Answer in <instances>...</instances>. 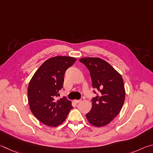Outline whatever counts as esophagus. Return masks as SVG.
<instances>
[{
  "label": "esophagus",
  "mask_w": 153,
  "mask_h": 153,
  "mask_svg": "<svg viewBox=\"0 0 153 153\" xmlns=\"http://www.w3.org/2000/svg\"><path fill=\"white\" fill-rule=\"evenodd\" d=\"M74 102H75L76 103H80V102H81V100H74Z\"/></svg>",
  "instance_id": "1"
}]
</instances>
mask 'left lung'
Wrapping results in <instances>:
<instances>
[{
    "label": "left lung",
    "mask_w": 153,
    "mask_h": 153,
    "mask_svg": "<svg viewBox=\"0 0 153 153\" xmlns=\"http://www.w3.org/2000/svg\"><path fill=\"white\" fill-rule=\"evenodd\" d=\"M79 61L89 70L92 86L100 92L91 100L92 108L87 119L94 126H104L118 115L124 105L126 91L122 76L100 58H82Z\"/></svg>",
    "instance_id": "1"
}]
</instances>
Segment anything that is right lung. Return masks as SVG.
<instances>
[{"instance_id":"obj_1","label":"right lung","mask_w":153,"mask_h":153,"mask_svg":"<svg viewBox=\"0 0 153 153\" xmlns=\"http://www.w3.org/2000/svg\"><path fill=\"white\" fill-rule=\"evenodd\" d=\"M76 58L71 56H55L45 61L35 72L29 82L27 95L29 108L33 116L43 124L56 127L66 120L72 108L65 97L56 100L63 87L66 69Z\"/></svg>"}]
</instances>
